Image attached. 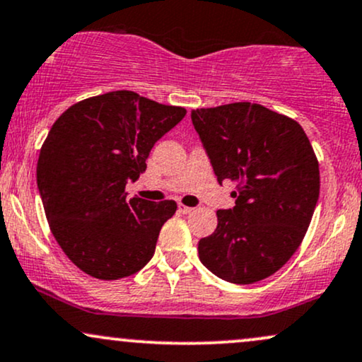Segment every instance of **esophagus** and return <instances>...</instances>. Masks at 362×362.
<instances>
[{
  "label": "esophagus",
  "instance_id": "esophagus-1",
  "mask_svg": "<svg viewBox=\"0 0 362 362\" xmlns=\"http://www.w3.org/2000/svg\"><path fill=\"white\" fill-rule=\"evenodd\" d=\"M192 211H194L192 207H187L184 204H178V212H180V214H190Z\"/></svg>",
  "mask_w": 362,
  "mask_h": 362
}]
</instances>
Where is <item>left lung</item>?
Here are the masks:
<instances>
[{"mask_svg": "<svg viewBox=\"0 0 362 362\" xmlns=\"http://www.w3.org/2000/svg\"><path fill=\"white\" fill-rule=\"evenodd\" d=\"M192 124L217 182H236L233 209L199 241L209 272L236 285L276 273L298 250L320 190L319 162L297 121L261 104L192 111Z\"/></svg>", "mask_w": 362, "mask_h": 362, "instance_id": "left-lung-1", "label": "left lung"}]
</instances>
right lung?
I'll return each instance as SVG.
<instances>
[{"mask_svg": "<svg viewBox=\"0 0 362 362\" xmlns=\"http://www.w3.org/2000/svg\"><path fill=\"white\" fill-rule=\"evenodd\" d=\"M185 115L184 107L115 90L74 104L52 126L38 156V192L57 243L87 275L119 280L153 258L177 204L128 199L124 189Z\"/></svg>", "mask_w": 362, "mask_h": 362, "instance_id": "1", "label": "right lung"}]
</instances>
